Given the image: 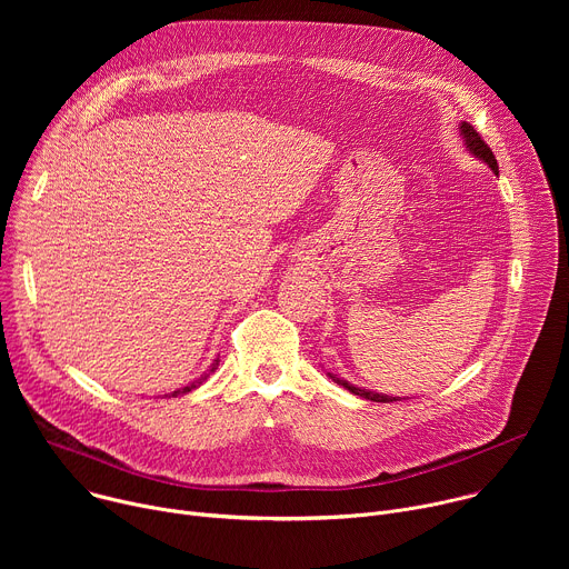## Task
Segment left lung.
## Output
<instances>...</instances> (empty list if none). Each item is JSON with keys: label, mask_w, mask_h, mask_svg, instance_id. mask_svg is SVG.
Masks as SVG:
<instances>
[{"label": "left lung", "mask_w": 569, "mask_h": 569, "mask_svg": "<svg viewBox=\"0 0 569 569\" xmlns=\"http://www.w3.org/2000/svg\"><path fill=\"white\" fill-rule=\"evenodd\" d=\"M459 132H461V137H463V143H466V148L475 154V157H479L483 164H489V169L498 176L500 171H498V159H496V154H493V150L489 148V143H486L481 137H479V132L470 126V123H466V121H461L459 123ZM331 378H333V382H338V385H342L345 389H349L351 393H356V396H362V398H367V400H373V402H393V400H400V396H387V393H376V391H369V389H362V387H356V385H351L349 380H345V378H338V376H333V373H329Z\"/></svg>", "instance_id": "left-lung-1"}]
</instances>
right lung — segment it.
Instances as JSON below:
<instances>
[{
    "label": "right lung",
    "instance_id": "1",
    "mask_svg": "<svg viewBox=\"0 0 569 569\" xmlns=\"http://www.w3.org/2000/svg\"><path fill=\"white\" fill-rule=\"evenodd\" d=\"M216 367H218V360H213V365H211V369H209V373H211V371H213V369H216ZM209 373H204V376H200V378H198V380H193V382H191V385H187V387H182V389H176V391H173V393H171V396H180V393H189V391H191V389H196V387H200V385H202V382H204V380H207V376H209Z\"/></svg>",
    "mask_w": 569,
    "mask_h": 569
}]
</instances>
